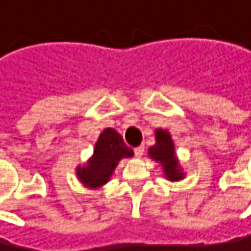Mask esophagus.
I'll return each instance as SVG.
<instances>
[{"mask_svg": "<svg viewBox=\"0 0 251 251\" xmlns=\"http://www.w3.org/2000/svg\"><path fill=\"white\" fill-rule=\"evenodd\" d=\"M144 151H145V148L141 145V147H137V148H134V154H136V157H142L144 155Z\"/></svg>", "mask_w": 251, "mask_h": 251, "instance_id": "1", "label": "esophagus"}]
</instances>
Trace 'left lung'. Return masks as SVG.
Returning a JSON list of instances; mask_svg holds the SVG:
<instances>
[{
	"label": "left lung",
	"instance_id": "left-lung-1",
	"mask_svg": "<svg viewBox=\"0 0 251 251\" xmlns=\"http://www.w3.org/2000/svg\"><path fill=\"white\" fill-rule=\"evenodd\" d=\"M150 158L160 163L168 181H181L185 178L184 169L175 152V144L166 128H155V144L148 150Z\"/></svg>",
	"mask_w": 251,
	"mask_h": 251
}]
</instances>
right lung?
<instances>
[{
	"mask_svg": "<svg viewBox=\"0 0 251 251\" xmlns=\"http://www.w3.org/2000/svg\"><path fill=\"white\" fill-rule=\"evenodd\" d=\"M133 154L117 130L104 128L96 142L93 155L76 168V176L86 189H100L112 178L120 160L133 157Z\"/></svg>",
	"mask_w": 251,
	"mask_h": 251,
	"instance_id": "1",
	"label": "right lung"
}]
</instances>
